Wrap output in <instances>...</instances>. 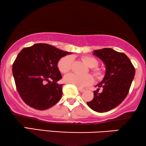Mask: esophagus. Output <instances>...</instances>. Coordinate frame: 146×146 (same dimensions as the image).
<instances>
[{
	"instance_id": "1",
	"label": "esophagus",
	"mask_w": 146,
	"mask_h": 146,
	"mask_svg": "<svg viewBox=\"0 0 146 146\" xmlns=\"http://www.w3.org/2000/svg\"><path fill=\"white\" fill-rule=\"evenodd\" d=\"M78 90L80 91V92H83L85 91V89H84V88H80V87H78Z\"/></svg>"
}]
</instances>
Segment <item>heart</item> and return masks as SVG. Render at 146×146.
I'll list each match as a JSON object with an SVG mask.
<instances>
[{
	"mask_svg": "<svg viewBox=\"0 0 146 146\" xmlns=\"http://www.w3.org/2000/svg\"><path fill=\"white\" fill-rule=\"evenodd\" d=\"M82 60L87 65L91 68V70L97 79H101L103 76V72L97 68L98 61L95 58L92 56H83ZM72 57L66 56L62 58L59 60L58 67L60 71L62 73H67L71 70L72 65ZM66 82L69 83L78 87H85L92 84L94 82V79L90 75H78L74 73H71L66 75L64 78Z\"/></svg>",
	"mask_w": 146,
	"mask_h": 146,
	"instance_id": "heart-1",
	"label": "heart"
}]
</instances>
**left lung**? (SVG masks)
Listing matches in <instances>:
<instances>
[{"label":"left lung","mask_w":146,"mask_h":146,"mask_svg":"<svg viewBox=\"0 0 146 146\" xmlns=\"http://www.w3.org/2000/svg\"><path fill=\"white\" fill-rule=\"evenodd\" d=\"M93 54L105 64L106 72L103 80L96 86L103 91H94V98L87 105L98 113L107 112L117 107L127 95L135 74L131 60L123 53L111 48L93 51Z\"/></svg>","instance_id":"obj_1"}]
</instances>
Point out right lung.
<instances>
[{"instance_id":"obj_1","label":"right lung","mask_w":146,"mask_h":146,"mask_svg":"<svg viewBox=\"0 0 146 146\" xmlns=\"http://www.w3.org/2000/svg\"><path fill=\"white\" fill-rule=\"evenodd\" d=\"M70 54L46 43H36L21 51L13 63V74L17 90L27 105L43 111L60 101L63 84L57 82L62 78L58 62Z\"/></svg>"}]
</instances>
